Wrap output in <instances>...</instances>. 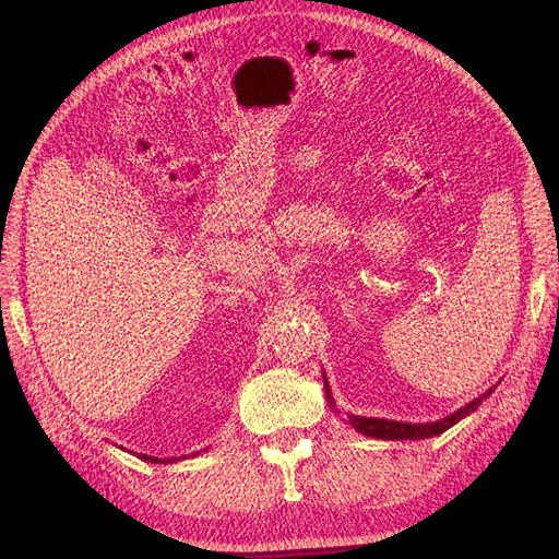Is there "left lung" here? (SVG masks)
<instances>
[{
    "label": "left lung",
    "instance_id": "8db88e82",
    "mask_svg": "<svg viewBox=\"0 0 559 559\" xmlns=\"http://www.w3.org/2000/svg\"><path fill=\"white\" fill-rule=\"evenodd\" d=\"M324 388H326V399H329V405L335 409V415H340V409L335 407V401H333V394H331V385H329V378L324 373ZM496 388V385H493ZM493 388H489L485 394H480L478 399H474L472 403H466L464 407L455 409L453 415L444 417V419H437V421H426V424H409V421H394V419H378V417H360V415H350L346 413V421L350 424V428H356L358 432L367 435V437H376V439H399V442H403V439H428V437H435V435H442L444 430L453 428L457 421H462L464 417H468L472 413H476V409L480 407V403L493 392Z\"/></svg>",
    "mask_w": 559,
    "mask_h": 559
}]
</instances>
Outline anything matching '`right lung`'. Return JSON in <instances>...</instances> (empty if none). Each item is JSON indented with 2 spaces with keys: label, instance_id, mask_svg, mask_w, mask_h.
I'll return each mask as SVG.
<instances>
[{
  "label": "right lung",
  "instance_id": "right-lung-1",
  "mask_svg": "<svg viewBox=\"0 0 559 559\" xmlns=\"http://www.w3.org/2000/svg\"><path fill=\"white\" fill-rule=\"evenodd\" d=\"M140 460H144V462H152V464H158V462H160V464H167V462H179V457H165V460H163V457H152V455H142V453H140Z\"/></svg>",
  "mask_w": 559,
  "mask_h": 559
}]
</instances>
